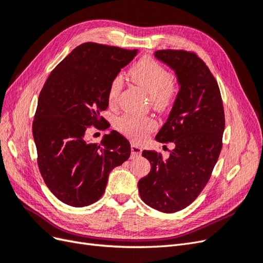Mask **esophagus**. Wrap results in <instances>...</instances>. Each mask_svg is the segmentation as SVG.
<instances>
[{
    "instance_id": "obj_1",
    "label": "esophagus",
    "mask_w": 263,
    "mask_h": 263,
    "mask_svg": "<svg viewBox=\"0 0 263 263\" xmlns=\"http://www.w3.org/2000/svg\"><path fill=\"white\" fill-rule=\"evenodd\" d=\"M132 157H139L141 155V147L136 145V144H132Z\"/></svg>"
}]
</instances>
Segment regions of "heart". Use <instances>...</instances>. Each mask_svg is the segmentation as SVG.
Listing matches in <instances>:
<instances>
[{"label":"heart","instance_id":"b5f03b06","mask_svg":"<svg viewBox=\"0 0 263 263\" xmlns=\"http://www.w3.org/2000/svg\"><path fill=\"white\" fill-rule=\"evenodd\" d=\"M132 80L140 86L149 97L153 105L157 109L170 107L178 94V85L174 83L170 71L157 60L144 57L130 70ZM123 89V79L115 77L109 83L107 100L109 104H114ZM157 123L151 117H138L124 115L116 122V128L125 136L134 140H139L145 135L156 128Z\"/></svg>","mask_w":263,"mask_h":263}]
</instances>
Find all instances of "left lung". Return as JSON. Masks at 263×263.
Listing matches in <instances>:
<instances>
[{
	"instance_id": "8db88e82",
	"label": "left lung",
	"mask_w": 263,
	"mask_h": 263,
	"mask_svg": "<svg viewBox=\"0 0 263 263\" xmlns=\"http://www.w3.org/2000/svg\"><path fill=\"white\" fill-rule=\"evenodd\" d=\"M155 57L176 71L180 91L168 121L156 136L173 142L164 159L144 150L151 170L138 182L141 200L163 213L185 209L208 184L222 146L225 113L216 79L195 52L157 50Z\"/></svg>"
}]
</instances>
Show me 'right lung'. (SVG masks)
<instances>
[{"label": "right lung", "mask_w": 263, "mask_h": 263, "mask_svg": "<svg viewBox=\"0 0 263 263\" xmlns=\"http://www.w3.org/2000/svg\"><path fill=\"white\" fill-rule=\"evenodd\" d=\"M137 50L97 43L78 46L55 67L39 94L33 122L39 171L52 194L67 205L83 208L100 200L108 174L130 156V145L112 130L101 144L85 135L106 124L110 81Z\"/></svg>", "instance_id": "right-lung-1"}]
</instances>
